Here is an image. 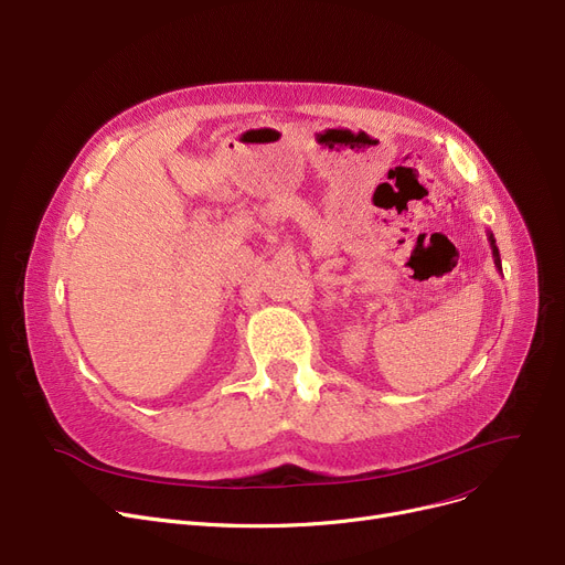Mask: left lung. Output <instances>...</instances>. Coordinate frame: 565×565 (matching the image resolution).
Returning <instances> with one entry per match:
<instances>
[{
    "instance_id": "obj_1",
    "label": "left lung",
    "mask_w": 565,
    "mask_h": 565,
    "mask_svg": "<svg viewBox=\"0 0 565 565\" xmlns=\"http://www.w3.org/2000/svg\"><path fill=\"white\" fill-rule=\"evenodd\" d=\"M488 242H490V250H492V259H494V267H497V271H502V259H500V248H497V244H494V237H492V232H488Z\"/></svg>"
}]
</instances>
